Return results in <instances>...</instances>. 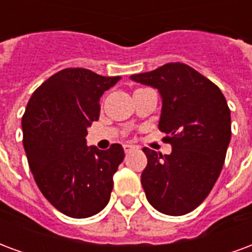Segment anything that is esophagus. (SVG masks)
I'll list each match as a JSON object with an SVG mask.
<instances>
[{"mask_svg":"<svg viewBox=\"0 0 252 252\" xmlns=\"http://www.w3.org/2000/svg\"><path fill=\"white\" fill-rule=\"evenodd\" d=\"M123 147H124V151H126V154H129L131 151L135 150V145H131V144H124Z\"/></svg>","mask_w":252,"mask_h":252,"instance_id":"34e87169","label":"esophagus"}]
</instances>
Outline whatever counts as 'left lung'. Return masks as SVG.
<instances>
[{"label": "left lung", "instance_id": "left-lung-1", "mask_svg": "<svg viewBox=\"0 0 252 252\" xmlns=\"http://www.w3.org/2000/svg\"><path fill=\"white\" fill-rule=\"evenodd\" d=\"M131 80L159 91V129L171 155L143 148L147 167L141 186L151 206L165 215L193 211L220 175L231 140V113L215 84L182 63H169Z\"/></svg>", "mask_w": 252, "mask_h": 252}]
</instances>
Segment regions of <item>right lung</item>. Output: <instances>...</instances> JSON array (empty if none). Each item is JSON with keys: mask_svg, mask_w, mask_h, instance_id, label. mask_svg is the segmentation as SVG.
I'll list each match as a JSON object with an SVG mask.
<instances>
[{"mask_svg": "<svg viewBox=\"0 0 252 252\" xmlns=\"http://www.w3.org/2000/svg\"><path fill=\"white\" fill-rule=\"evenodd\" d=\"M120 76L66 68L32 94L22 116L24 148L42 195L64 215L83 219L107 206L113 175L124 159L120 144L88 147L85 136L100 116V97Z\"/></svg>", "mask_w": 252, "mask_h": 252, "instance_id": "1", "label": "right lung"}]
</instances>
